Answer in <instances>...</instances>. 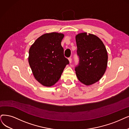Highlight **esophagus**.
Masks as SVG:
<instances>
[{"label":"esophagus","mask_w":129,"mask_h":129,"mask_svg":"<svg viewBox=\"0 0 129 129\" xmlns=\"http://www.w3.org/2000/svg\"><path fill=\"white\" fill-rule=\"evenodd\" d=\"M69 62H70V63H71V62H72V59H71V58H69Z\"/></svg>","instance_id":"esophagus-1"}]
</instances>
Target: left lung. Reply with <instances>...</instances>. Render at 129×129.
<instances>
[{"label":"left lung","instance_id":"obj_1","mask_svg":"<svg viewBox=\"0 0 129 129\" xmlns=\"http://www.w3.org/2000/svg\"><path fill=\"white\" fill-rule=\"evenodd\" d=\"M77 54L79 63L75 67L78 80L86 85H92L104 75L107 64V51L96 36L82 33L76 35Z\"/></svg>","mask_w":129,"mask_h":129}]
</instances>
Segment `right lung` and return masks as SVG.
I'll return each mask as SVG.
<instances>
[{
  "mask_svg": "<svg viewBox=\"0 0 129 129\" xmlns=\"http://www.w3.org/2000/svg\"><path fill=\"white\" fill-rule=\"evenodd\" d=\"M64 35L51 33L42 35L29 50L28 62L35 78L45 86L55 84L69 61L64 56L61 41Z\"/></svg>",
  "mask_w": 129,
  "mask_h": 129,
  "instance_id": "right-lung-1",
  "label": "right lung"
}]
</instances>
